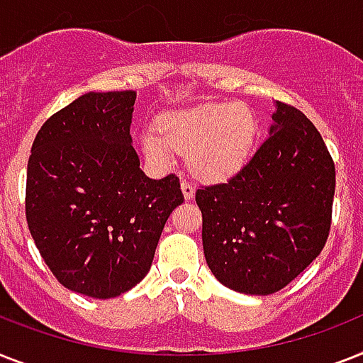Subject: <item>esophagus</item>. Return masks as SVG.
Masks as SVG:
<instances>
[{"instance_id":"esophagus-1","label":"esophagus","mask_w":363,"mask_h":363,"mask_svg":"<svg viewBox=\"0 0 363 363\" xmlns=\"http://www.w3.org/2000/svg\"><path fill=\"white\" fill-rule=\"evenodd\" d=\"M181 190H182V196H184V199H191V197H194V194H196V188L191 186L190 182H186V181L181 182Z\"/></svg>"}]
</instances>
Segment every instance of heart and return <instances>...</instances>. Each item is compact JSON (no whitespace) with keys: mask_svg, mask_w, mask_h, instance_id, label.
I'll return each instance as SVG.
<instances>
[{"mask_svg":"<svg viewBox=\"0 0 363 363\" xmlns=\"http://www.w3.org/2000/svg\"><path fill=\"white\" fill-rule=\"evenodd\" d=\"M257 138V119L240 104H201L162 115L143 135L145 158L172 167L175 152L188 155L190 172L211 184L229 181L248 162Z\"/></svg>","mask_w":363,"mask_h":363,"instance_id":"obj_1","label":"heart"}]
</instances>
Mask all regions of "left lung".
<instances>
[{"instance_id": "left-lung-1", "label": "left lung", "mask_w": 363, "mask_h": 363, "mask_svg": "<svg viewBox=\"0 0 363 363\" xmlns=\"http://www.w3.org/2000/svg\"><path fill=\"white\" fill-rule=\"evenodd\" d=\"M274 106L252 160L228 182L196 191L211 272L257 296L278 293L317 259L335 191L334 162L313 123L293 106Z\"/></svg>"}]
</instances>
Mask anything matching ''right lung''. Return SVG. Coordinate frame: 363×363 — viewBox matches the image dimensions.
<instances>
[{
    "mask_svg": "<svg viewBox=\"0 0 363 363\" xmlns=\"http://www.w3.org/2000/svg\"><path fill=\"white\" fill-rule=\"evenodd\" d=\"M135 91L85 93L38 130L28 162L29 233L57 281L115 298L145 278L182 197L175 175L149 179L132 147Z\"/></svg>",
    "mask_w": 363,
    "mask_h": 363,
    "instance_id": "right-lung-1",
    "label": "right lung"
}]
</instances>
